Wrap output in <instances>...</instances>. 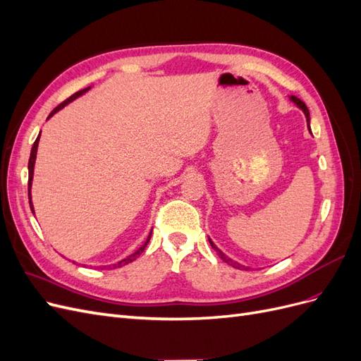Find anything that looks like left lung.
Returning <instances> with one entry per match:
<instances>
[{"label": "left lung", "mask_w": 361, "mask_h": 361, "mask_svg": "<svg viewBox=\"0 0 361 361\" xmlns=\"http://www.w3.org/2000/svg\"><path fill=\"white\" fill-rule=\"evenodd\" d=\"M290 101L295 104V105H297L298 108H301V110H302V113L305 114V120H307V128H309V130H310V113H309V108L307 106H305V104L301 101V99H298V97L297 96H290ZM209 244H211V247L216 251V255L218 256H220L224 262H226V264H228V265H232L233 268H238V269H248L247 267H244V265H241V264H238V262H235V260H232L231 257H227L224 253H223V251L220 250V248H216V245L212 243V239H209Z\"/></svg>", "instance_id": "8db88e82"}]
</instances>
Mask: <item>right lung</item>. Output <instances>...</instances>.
<instances>
[{
	"mask_svg": "<svg viewBox=\"0 0 361 361\" xmlns=\"http://www.w3.org/2000/svg\"><path fill=\"white\" fill-rule=\"evenodd\" d=\"M87 90H90V87H87V89H84V90H80V92H76L75 94H72L69 99H66L64 101L63 104H60L59 106H56L54 108V110L51 111V114L48 116V118H51L54 114H56L57 111H60L61 108H64L66 106L69 102H72V101H75L76 97H80V96H82ZM39 138H40V134L37 135V138H36V141H35V145H32V147H31V154H30V161H28V200H30V207H31V212L35 214V207H32V202H31V185H32V174H35V164H36V155H37V146H39ZM150 236H152V232H150V235H149V238L146 239V243L141 245L135 253H133V255H129L128 257H125V259H122L120 262H117V264H114L113 265V268H120V267H123V265H128V264H130V262H134L141 253H143L145 251V248H146V245L149 244V239H150Z\"/></svg>",
	"mask_w": 361,
	"mask_h": 361,
	"instance_id": "1",
	"label": "right lung"
}]
</instances>
